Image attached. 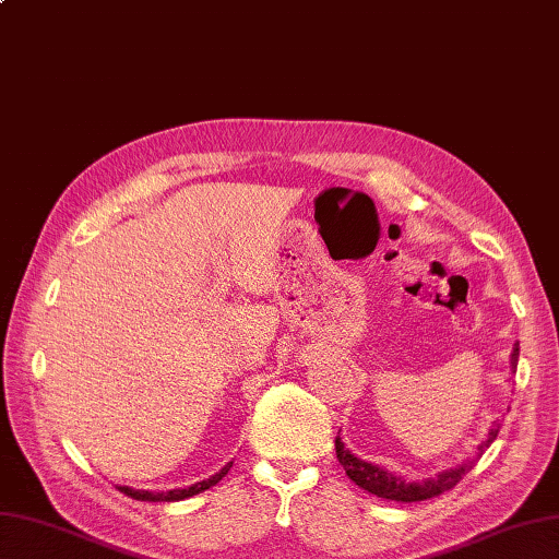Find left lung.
<instances>
[{"label": "left lung", "instance_id": "left-lung-1", "mask_svg": "<svg viewBox=\"0 0 559 559\" xmlns=\"http://www.w3.org/2000/svg\"><path fill=\"white\" fill-rule=\"evenodd\" d=\"M516 361H519V343H514L512 355H510L512 371L516 369ZM498 433H500V419L492 421V426L488 428V436H486L484 443L478 445L476 457L464 460L462 464H455V466H448V469H440L433 476L421 478V481H407V478L388 472L385 466H381V464H373V462L357 457L353 450L345 448L341 436L335 438V455H338V462L343 464V469L349 476V481L359 486L361 490H367V492H371V496L385 498V500L419 502V500L436 498V496H440V492L455 488L460 484V478L472 469L476 460L486 452V448L498 438Z\"/></svg>", "mask_w": 559, "mask_h": 559}]
</instances>
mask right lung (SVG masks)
I'll use <instances>...</instances> for the list:
<instances>
[{"mask_svg": "<svg viewBox=\"0 0 559 559\" xmlns=\"http://www.w3.org/2000/svg\"><path fill=\"white\" fill-rule=\"evenodd\" d=\"M230 466H233V462L224 464V466H221V469H218L214 476L204 478V481L192 484V486H188V488H174V490H166V492H164V490H162V492H154V490H138V488L119 486V490L123 492V496L133 498V500H145V502H176V500H186V498L198 496V492H202V490H206V488L216 486V484L221 481V478H224V476L230 472Z\"/></svg>", "mask_w": 559, "mask_h": 559, "instance_id": "add662e5", "label": "right lung"}]
</instances>
